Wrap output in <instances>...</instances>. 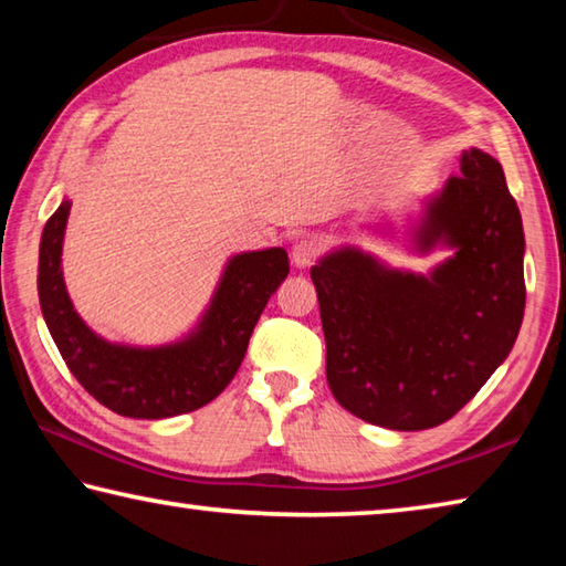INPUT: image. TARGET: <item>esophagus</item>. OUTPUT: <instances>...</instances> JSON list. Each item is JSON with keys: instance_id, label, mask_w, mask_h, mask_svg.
<instances>
[{"instance_id": "1", "label": "esophagus", "mask_w": 566, "mask_h": 566, "mask_svg": "<svg viewBox=\"0 0 566 566\" xmlns=\"http://www.w3.org/2000/svg\"><path fill=\"white\" fill-rule=\"evenodd\" d=\"M319 249L322 247H319L317 239L302 237L300 242L292 247V262H294V266H300V270H306V266H312L314 262H317Z\"/></svg>"}]
</instances>
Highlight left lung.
<instances>
[{
  "mask_svg": "<svg viewBox=\"0 0 566 566\" xmlns=\"http://www.w3.org/2000/svg\"><path fill=\"white\" fill-rule=\"evenodd\" d=\"M419 252L454 249L427 276L354 247L312 266L327 381L369 424L419 432L452 419L510 357L524 317L522 214L502 165L482 149L427 202Z\"/></svg>",
  "mask_w": 566,
  "mask_h": 566,
  "instance_id": "1",
  "label": "left lung"
}]
</instances>
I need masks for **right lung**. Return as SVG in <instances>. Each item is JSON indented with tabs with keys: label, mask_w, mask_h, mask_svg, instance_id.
Instances as JSON below:
<instances>
[{
	"label": "right lung",
	"mask_w": 566,
	"mask_h": 566,
	"mask_svg": "<svg viewBox=\"0 0 566 566\" xmlns=\"http://www.w3.org/2000/svg\"><path fill=\"white\" fill-rule=\"evenodd\" d=\"M70 199L44 224L40 244V304L46 327L76 381L122 417L165 419L205 407L224 391L244 359L254 324L286 274L282 247L229 260L205 317L185 339L165 347H127L94 334L66 294L62 242Z\"/></svg>",
	"instance_id": "1"
}]
</instances>
